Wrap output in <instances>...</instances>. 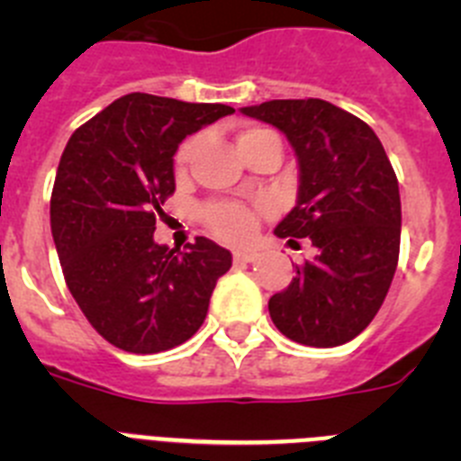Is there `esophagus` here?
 <instances>
[{"mask_svg":"<svg viewBox=\"0 0 461 461\" xmlns=\"http://www.w3.org/2000/svg\"><path fill=\"white\" fill-rule=\"evenodd\" d=\"M258 258V254L256 251H235L233 254V260H235V266H247V263H254V260Z\"/></svg>","mask_w":461,"mask_h":461,"instance_id":"1","label":"esophagus"}]
</instances>
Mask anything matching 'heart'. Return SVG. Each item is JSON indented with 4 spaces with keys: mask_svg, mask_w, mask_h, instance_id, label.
<instances>
[{
    "mask_svg": "<svg viewBox=\"0 0 461 461\" xmlns=\"http://www.w3.org/2000/svg\"><path fill=\"white\" fill-rule=\"evenodd\" d=\"M260 133H270L266 129H247L240 136V142L249 140V138L260 136ZM198 152V138H189L182 142V148L175 154V168L185 170L191 164V158ZM203 219L210 226L212 233H217L219 238L228 240V242H244L254 235L256 219L251 214L249 207L240 205V203H212L203 210Z\"/></svg>",
    "mask_w": 461,
    "mask_h": 461,
    "instance_id": "obj_1",
    "label": "heart"
}]
</instances>
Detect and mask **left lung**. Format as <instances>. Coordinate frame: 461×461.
Segmentation results:
<instances>
[{"instance_id":"1","label":"left lung","mask_w":461,"mask_h":461,"mask_svg":"<svg viewBox=\"0 0 461 461\" xmlns=\"http://www.w3.org/2000/svg\"><path fill=\"white\" fill-rule=\"evenodd\" d=\"M276 126L295 149L297 203L275 233L309 238L316 256L267 303L281 335L330 348L357 337L388 295L399 260V185L381 140L360 117L323 99L242 108Z\"/></svg>"}]
</instances>
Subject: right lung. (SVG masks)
<instances>
[{
	"instance_id": "obj_1",
	"label": "right lung",
	"mask_w": 461,
	"mask_h": 461,
	"mask_svg": "<svg viewBox=\"0 0 461 461\" xmlns=\"http://www.w3.org/2000/svg\"><path fill=\"white\" fill-rule=\"evenodd\" d=\"M235 113L133 92L73 131L50 198L64 279L85 319L113 346L161 353L201 328L217 279L233 256L207 238L186 251L154 242L175 191L177 145Z\"/></svg>"
}]
</instances>
